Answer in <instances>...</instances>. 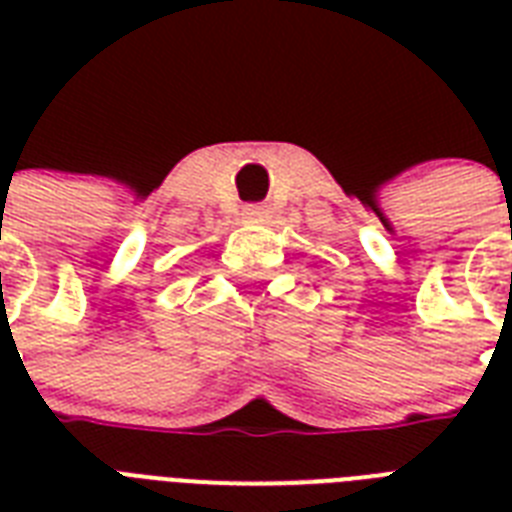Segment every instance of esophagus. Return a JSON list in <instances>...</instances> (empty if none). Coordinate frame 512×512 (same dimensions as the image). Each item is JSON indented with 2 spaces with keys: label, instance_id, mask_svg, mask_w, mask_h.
Listing matches in <instances>:
<instances>
[{
  "label": "esophagus",
  "instance_id": "esophagus-1",
  "mask_svg": "<svg viewBox=\"0 0 512 512\" xmlns=\"http://www.w3.org/2000/svg\"><path fill=\"white\" fill-rule=\"evenodd\" d=\"M247 215L263 217L265 215V207H263V204H252V207H247Z\"/></svg>",
  "mask_w": 512,
  "mask_h": 512
}]
</instances>
